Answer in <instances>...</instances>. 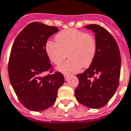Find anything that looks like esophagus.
Segmentation results:
<instances>
[{"label": "esophagus", "mask_w": 131, "mask_h": 131, "mask_svg": "<svg viewBox=\"0 0 131 131\" xmlns=\"http://www.w3.org/2000/svg\"><path fill=\"white\" fill-rule=\"evenodd\" d=\"M64 78H65V80H67L69 78V75H67V74H64Z\"/></svg>", "instance_id": "1"}]
</instances>
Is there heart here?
<instances>
[{
	"mask_svg": "<svg viewBox=\"0 0 131 131\" xmlns=\"http://www.w3.org/2000/svg\"><path fill=\"white\" fill-rule=\"evenodd\" d=\"M55 39L56 42H46L45 51L49 60L56 65L65 60L67 53L69 59L58 68L62 73H76L82 67H88L94 61L96 42L92 35L70 28L60 32Z\"/></svg>",
	"mask_w": 131,
	"mask_h": 131,
	"instance_id": "b5f03b06",
	"label": "heart"
}]
</instances>
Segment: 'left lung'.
Masks as SVG:
<instances>
[{"instance_id": "1", "label": "left lung", "mask_w": 131, "mask_h": 131, "mask_svg": "<svg viewBox=\"0 0 131 131\" xmlns=\"http://www.w3.org/2000/svg\"><path fill=\"white\" fill-rule=\"evenodd\" d=\"M85 28L95 33L96 53L90 67L76 75L79 84L75 96L83 105L97 109L107 104L119 86L121 56L117 42L106 29L96 24Z\"/></svg>"}]
</instances>
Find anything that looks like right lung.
I'll return each mask as SVG.
<instances>
[{"label": "right lung", "mask_w": 131, "mask_h": 131, "mask_svg": "<svg viewBox=\"0 0 131 131\" xmlns=\"http://www.w3.org/2000/svg\"><path fill=\"white\" fill-rule=\"evenodd\" d=\"M58 30L55 26L32 22L22 30L12 47L9 78L19 100L28 110L43 111L53 105L64 82L62 73L53 72L45 51L48 38ZM46 71L51 73L42 77Z\"/></svg>", "instance_id": "add662e5"}]
</instances>
